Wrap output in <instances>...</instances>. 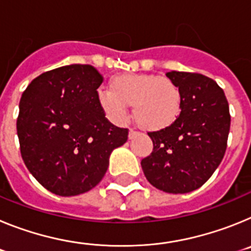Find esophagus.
Instances as JSON below:
<instances>
[{
    "instance_id": "obj_1",
    "label": "esophagus",
    "mask_w": 251,
    "mask_h": 251,
    "mask_svg": "<svg viewBox=\"0 0 251 251\" xmlns=\"http://www.w3.org/2000/svg\"><path fill=\"white\" fill-rule=\"evenodd\" d=\"M137 134H138V132H137V130H134V129H129V139H133L134 138V137L137 136Z\"/></svg>"
}]
</instances>
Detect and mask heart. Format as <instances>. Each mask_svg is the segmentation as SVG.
Returning <instances> with one entry per match:
<instances>
[{
    "instance_id": "obj_1",
    "label": "heart",
    "mask_w": 251,
    "mask_h": 251,
    "mask_svg": "<svg viewBox=\"0 0 251 251\" xmlns=\"http://www.w3.org/2000/svg\"><path fill=\"white\" fill-rule=\"evenodd\" d=\"M101 109L115 121H123L128 105L142 128L158 130L174 124L182 110V94L167 77L156 74H127L114 77L110 90L98 94Z\"/></svg>"
}]
</instances>
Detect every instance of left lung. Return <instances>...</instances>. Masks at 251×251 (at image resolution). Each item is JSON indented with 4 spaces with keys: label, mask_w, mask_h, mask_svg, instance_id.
<instances>
[{
    "label": "left lung",
    "mask_w": 251,
    "mask_h": 251,
    "mask_svg": "<svg viewBox=\"0 0 251 251\" xmlns=\"http://www.w3.org/2000/svg\"><path fill=\"white\" fill-rule=\"evenodd\" d=\"M166 75L181 90L182 110L174 124L148 132L153 151L141 166L156 188L187 194L201 187L223 161L230 130L229 103L216 81L205 75Z\"/></svg>",
    "instance_id": "left-lung-1"
}]
</instances>
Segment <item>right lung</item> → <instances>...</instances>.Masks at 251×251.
<instances>
[{"mask_svg":"<svg viewBox=\"0 0 251 251\" xmlns=\"http://www.w3.org/2000/svg\"><path fill=\"white\" fill-rule=\"evenodd\" d=\"M104 77L92 65L61 66L35 77L17 117L21 157L50 192L75 196L100 182L114 148L128 139L98 103Z\"/></svg>","mask_w":251,"mask_h":251,"instance_id":"obj_1","label":"right lung"}]
</instances>
